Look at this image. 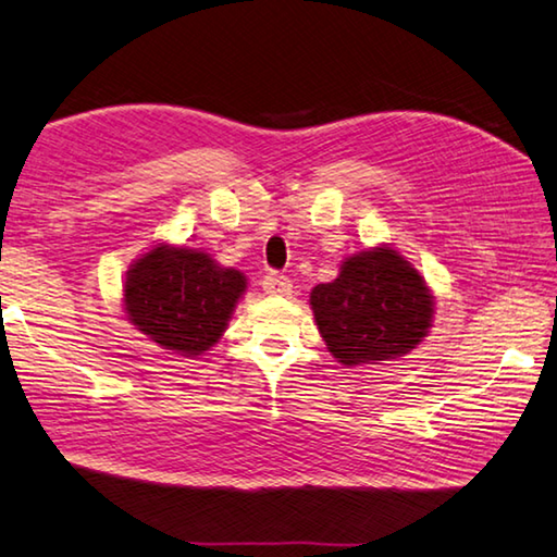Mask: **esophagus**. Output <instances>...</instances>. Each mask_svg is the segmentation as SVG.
Here are the masks:
<instances>
[{"label": "esophagus", "instance_id": "1", "mask_svg": "<svg viewBox=\"0 0 557 557\" xmlns=\"http://www.w3.org/2000/svg\"><path fill=\"white\" fill-rule=\"evenodd\" d=\"M262 289L272 297H287L292 292V282L289 277L282 275V272H268V275L262 277Z\"/></svg>", "mask_w": 557, "mask_h": 557}]
</instances>
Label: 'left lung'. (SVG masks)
<instances>
[{"label":"left lung","mask_w":557,"mask_h":557,"mask_svg":"<svg viewBox=\"0 0 557 557\" xmlns=\"http://www.w3.org/2000/svg\"><path fill=\"white\" fill-rule=\"evenodd\" d=\"M309 305L321 338L343 366L407 356L433 319L426 282L387 246L350 256L336 280L311 289Z\"/></svg>","instance_id":"obj_1"}]
</instances>
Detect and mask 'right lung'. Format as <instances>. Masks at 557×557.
<instances>
[{
	"label": "right lung",
	"mask_w": 557,
	"mask_h": 557,
	"mask_svg": "<svg viewBox=\"0 0 557 557\" xmlns=\"http://www.w3.org/2000/svg\"><path fill=\"white\" fill-rule=\"evenodd\" d=\"M246 275L195 248L158 246L126 272L128 321L160 348L195 358L226 331Z\"/></svg>",
	"instance_id": "right-lung-1"
}]
</instances>
